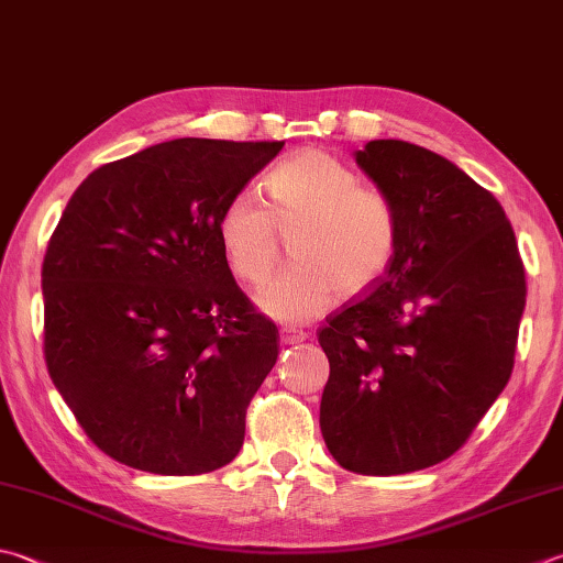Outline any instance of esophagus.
<instances>
[{
  "label": "esophagus",
  "mask_w": 563,
  "mask_h": 563,
  "mask_svg": "<svg viewBox=\"0 0 563 563\" xmlns=\"http://www.w3.org/2000/svg\"><path fill=\"white\" fill-rule=\"evenodd\" d=\"M306 338H309V333L301 331V328L284 325L282 331H279V341H282L284 345H299V343H303V341H306Z\"/></svg>",
  "instance_id": "obj_1"
}]
</instances>
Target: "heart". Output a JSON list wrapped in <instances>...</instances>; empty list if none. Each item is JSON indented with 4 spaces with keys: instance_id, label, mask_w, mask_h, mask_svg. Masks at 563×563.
<instances>
[{
    "instance_id": "1",
    "label": "heart",
    "mask_w": 563,
    "mask_h": 563,
    "mask_svg": "<svg viewBox=\"0 0 563 563\" xmlns=\"http://www.w3.org/2000/svg\"><path fill=\"white\" fill-rule=\"evenodd\" d=\"M269 206L250 188L228 198L218 240L232 274L257 286L279 257L282 232L292 230L294 262L257 296L264 316L306 323L343 294H360L389 272L399 252V216L387 194L363 186L341 158L303 150L264 176Z\"/></svg>"
}]
</instances>
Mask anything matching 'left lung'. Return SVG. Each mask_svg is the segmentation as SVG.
I'll use <instances>...</instances> for the list:
<instances>
[{"label":"left lung","instance_id":"left-lung-1","mask_svg":"<svg viewBox=\"0 0 563 563\" xmlns=\"http://www.w3.org/2000/svg\"><path fill=\"white\" fill-rule=\"evenodd\" d=\"M355 162L399 216V252L325 318L321 433L345 471L401 475L459 451L512 375L527 284L497 198L441 154L375 140Z\"/></svg>","mask_w":563,"mask_h":563}]
</instances>
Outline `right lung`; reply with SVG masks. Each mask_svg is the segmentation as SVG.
Instances as JSON below:
<instances>
[{
  "label": "right lung",
  "instance_id": "right-lung-1",
  "mask_svg": "<svg viewBox=\"0 0 563 563\" xmlns=\"http://www.w3.org/2000/svg\"><path fill=\"white\" fill-rule=\"evenodd\" d=\"M282 146L154 144L92 172L63 210L41 269L46 365L110 459L200 475L240 453L279 331L232 279L218 218Z\"/></svg>",
  "mask_w": 563,
  "mask_h": 563
}]
</instances>
